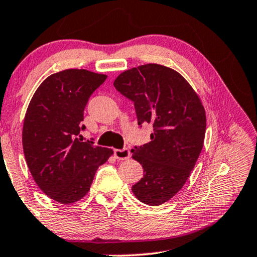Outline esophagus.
Returning <instances> with one entry per match:
<instances>
[{"label":"esophagus","mask_w":257,"mask_h":257,"mask_svg":"<svg viewBox=\"0 0 257 257\" xmlns=\"http://www.w3.org/2000/svg\"><path fill=\"white\" fill-rule=\"evenodd\" d=\"M114 156L118 161L128 160L130 157V151L127 149V148H124V149H116L114 150Z\"/></svg>","instance_id":"1"}]
</instances>
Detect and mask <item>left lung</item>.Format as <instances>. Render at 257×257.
Returning a JSON list of instances; mask_svg holds the SVG:
<instances>
[{"instance_id":"obj_1","label":"left lung","mask_w":257,"mask_h":257,"mask_svg":"<svg viewBox=\"0 0 257 257\" xmlns=\"http://www.w3.org/2000/svg\"><path fill=\"white\" fill-rule=\"evenodd\" d=\"M114 86L134 101L139 124L154 128L150 142L132 150L144 173L133 185V193L143 204H164L184 186L201 153L205 108L186 79L163 65L125 70Z\"/></svg>"}]
</instances>
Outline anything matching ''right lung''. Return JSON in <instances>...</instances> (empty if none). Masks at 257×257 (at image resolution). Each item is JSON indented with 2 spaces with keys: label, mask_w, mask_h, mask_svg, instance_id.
<instances>
[{
  "label": "right lung",
  "mask_w": 257,
  "mask_h": 257,
  "mask_svg": "<svg viewBox=\"0 0 257 257\" xmlns=\"http://www.w3.org/2000/svg\"><path fill=\"white\" fill-rule=\"evenodd\" d=\"M106 79L87 70L60 71L39 85L28 106L22 132L25 161L39 189L60 204L82 199L97 168L114 154L79 139L89 96Z\"/></svg>",
  "instance_id": "right-lung-1"
}]
</instances>
